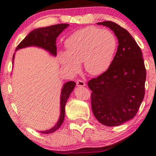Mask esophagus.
Returning a JSON list of instances; mask_svg holds the SVG:
<instances>
[{
  "instance_id": "34e87169",
  "label": "esophagus",
  "mask_w": 156,
  "mask_h": 156,
  "mask_svg": "<svg viewBox=\"0 0 156 156\" xmlns=\"http://www.w3.org/2000/svg\"><path fill=\"white\" fill-rule=\"evenodd\" d=\"M76 85H77L78 87H84V86H85V82H84L83 80H79L76 81Z\"/></svg>"
}]
</instances>
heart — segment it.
Instances as JSON below:
<instances>
[{
    "mask_svg": "<svg viewBox=\"0 0 156 156\" xmlns=\"http://www.w3.org/2000/svg\"><path fill=\"white\" fill-rule=\"evenodd\" d=\"M117 45L116 36L111 30L88 27L74 32L66 40V52H60L59 59L73 74L80 72V63L83 62L86 72L97 76L110 68Z\"/></svg>",
    "mask_w": 156,
    "mask_h": 156,
    "instance_id": "obj_1",
    "label": "heart"
}]
</instances>
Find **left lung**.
<instances>
[{"label":"left lung","instance_id":"left-lung-1","mask_svg":"<svg viewBox=\"0 0 156 156\" xmlns=\"http://www.w3.org/2000/svg\"><path fill=\"white\" fill-rule=\"evenodd\" d=\"M119 40L110 68L87 82L94 116L102 124L115 126L133 119L145 96L146 70L141 49L127 30L105 21Z\"/></svg>","mask_w":156,"mask_h":156}]
</instances>
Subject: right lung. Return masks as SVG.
Listing matches in <instances>:
<instances>
[{
	"label": "right lung",
	"mask_w": 156,
	"mask_h": 156,
	"mask_svg": "<svg viewBox=\"0 0 156 156\" xmlns=\"http://www.w3.org/2000/svg\"><path fill=\"white\" fill-rule=\"evenodd\" d=\"M69 26L68 24H58L52 25L46 27L38 28L34 30L24 38V40L19 44L16 47V51L22 48L28 47V46H38L48 51L51 54L55 55L57 53L56 49V38L59 34L61 33L64 29ZM14 58V54L13 55V61ZM74 82L70 81L66 82L63 85L61 96V115L58 122L55 126L51 129L41 132L43 134H51L57 130L63 122L65 116V105L66 101L70 96L71 93L75 87Z\"/></svg>",
	"instance_id": "obj_1"
}]
</instances>
